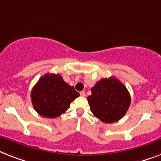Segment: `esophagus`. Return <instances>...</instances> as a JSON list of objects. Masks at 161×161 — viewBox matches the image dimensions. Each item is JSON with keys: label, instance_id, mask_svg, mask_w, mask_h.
I'll list each match as a JSON object with an SVG mask.
<instances>
[{"label": "esophagus", "instance_id": "34e87169", "mask_svg": "<svg viewBox=\"0 0 161 161\" xmlns=\"http://www.w3.org/2000/svg\"><path fill=\"white\" fill-rule=\"evenodd\" d=\"M80 95L82 97H85L86 96V92H85V91H80Z\"/></svg>", "mask_w": 161, "mask_h": 161}]
</instances>
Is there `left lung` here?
Returning <instances> with one entry per match:
<instances>
[{"mask_svg":"<svg viewBox=\"0 0 161 161\" xmlns=\"http://www.w3.org/2000/svg\"><path fill=\"white\" fill-rule=\"evenodd\" d=\"M88 96L90 111L106 123L120 120L130 106L131 97L123 83L115 77L104 78L91 88Z\"/></svg>","mask_w":161,"mask_h":161,"instance_id":"8db88e82","label":"left lung"}]
</instances>
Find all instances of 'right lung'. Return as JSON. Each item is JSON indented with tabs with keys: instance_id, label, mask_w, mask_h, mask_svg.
Returning <instances> with one entry per match:
<instances>
[{
	"instance_id": "right-lung-1",
	"label": "right lung",
	"mask_w": 161,
	"mask_h": 161,
	"mask_svg": "<svg viewBox=\"0 0 161 161\" xmlns=\"http://www.w3.org/2000/svg\"><path fill=\"white\" fill-rule=\"evenodd\" d=\"M79 93L59 74H46L38 80L31 91L34 109L39 115L54 119L64 114Z\"/></svg>"
}]
</instances>
